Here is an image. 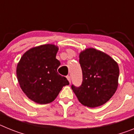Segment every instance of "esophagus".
<instances>
[{"label":"esophagus","mask_w":134,"mask_h":134,"mask_svg":"<svg viewBox=\"0 0 134 134\" xmlns=\"http://www.w3.org/2000/svg\"><path fill=\"white\" fill-rule=\"evenodd\" d=\"M66 78H67V79H68V81H69L70 83V82H71L70 76H66Z\"/></svg>","instance_id":"obj_1"}]
</instances>
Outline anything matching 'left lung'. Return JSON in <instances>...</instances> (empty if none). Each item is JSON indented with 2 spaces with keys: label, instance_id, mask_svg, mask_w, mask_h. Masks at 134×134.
I'll use <instances>...</instances> for the list:
<instances>
[{
  "label": "left lung",
  "instance_id": "1",
  "mask_svg": "<svg viewBox=\"0 0 134 134\" xmlns=\"http://www.w3.org/2000/svg\"><path fill=\"white\" fill-rule=\"evenodd\" d=\"M82 71L81 86L72 89L79 102L88 107H97L107 103L118 86V64L108 54L94 48H86L79 54Z\"/></svg>",
  "mask_w": 134,
  "mask_h": 134
}]
</instances>
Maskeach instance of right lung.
<instances>
[{
    "mask_svg": "<svg viewBox=\"0 0 134 134\" xmlns=\"http://www.w3.org/2000/svg\"><path fill=\"white\" fill-rule=\"evenodd\" d=\"M58 47L54 44L36 46L27 50L16 66L20 87L27 97L39 104L55 100L62 87L69 85L66 77L58 73L60 65L55 58Z\"/></svg>",
    "mask_w": 134,
    "mask_h": 134,
    "instance_id": "1",
    "label": "right lung"
}]
</instances>
